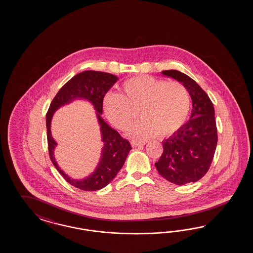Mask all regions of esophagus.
<instances>
[{
	"label": "esophagus",
	"instance_id": "esophagus-1",
	"mask_svg": "<svg viewBox=\"0 0 253 253\" xmlns=\"http://www.w3.org/2000/svg\"><path fill=\"white\" fill-rule=\"evenodd\" d=\"M130 143H131V145L133 146H140V145H146V140H137V139H132L131 141H130Z\"/></svg>",
	"mask_w": 253,
	"mask_h": 253
}]
</instances>
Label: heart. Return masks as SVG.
Returning a JSON list of instances; mask_svg holds the SVG:
<instances>
[{"mask_svg": "<svg viewBox=\"0 0 253 253\" xmlns=\"http://www.w3.org/2000/svg\"><path fill=\"white\" fill-rule=\"evenodd\" d=\"M121 90V93H107L103 101L107 120L120 130L130 126L138 109L143 119L130 129V133L137 136L169 135L187 119L190 93L179 82L146 75L131 77L123 82Z\"/></svg>", "mask_w": 253, "mask_h": 253, "instance_id": "obj_1", "label": "heart"}]
</instances>
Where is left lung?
<instances>
[{
    "instance_id": "left-lung-1",
    "label": "left lung",
    "mask_w": 253,
    "mask_h": 253,
    "mask_svg": "<svg viewBox=\"0 0 253 253\" xmlns=\"http://www.w3.org/2000/svg\"><path fill=\"white\" fill-rule=\"evenodd\" d=\"M162 74L181 82L187 88L193 108L189 122L162 143L163 152L155 166L170 183H194L207 173L214 157L218 134L213 104L206 92L184 73L169 69Z\"/></svg>"
}]
</instances>
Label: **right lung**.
Returning a JSON list of instances; mask_svg holds the SVG:
<instances>
[{
  "mask_svg": "<svg viewBox=\"0 0 253 253\" xmlns=\"http://www.w3.org/2000/svg\"><path fill=\"white\" fill-rule=\"evenodd\" d=\"M118 78L107 72L86 70L71 78L55 94L46 113L47 142L50 159L58 172L64 179L73 186L84 191H95L109 184L123 164L131 149L130 142L123 138L117 130L109 127L100 117L103 109V99L107 91L117 82ZM76 98L89 99L98 111V117L101 126L102 139L104 147L99 167L90 177L84 180L77 181L70 179L63 173L56 164L53 157V149L56 145L50 135L49 126L54 111L59 106Z\"/></svg>",
  "mask_w": 253,
  "mask_h": 253,
  "instance_id": "right-lung-1",
  "label": "right lung"
}]
</instances>
